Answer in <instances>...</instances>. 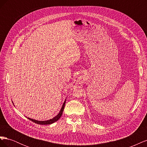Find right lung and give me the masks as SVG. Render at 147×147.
I'll return each mask as SVG.
<instances>
[{"label": "right lung", "mask_w": 147, "mask_h": 147, "mask_svg": "<svg viewBox=\"0 0 147 147\" xmlns=\"http://www.w3.org/2000/svg\"><path fill=\"white\" fill-rule=\"evenodd\" d=\"M65 101L66 100H65V101L64 102L63 105L62 106L61 109L60 110V112H59V113L57 114L56 117H55L53 118L50 119H48L47 120V121H38V120H35V119H33L32 118H28L29 119H30V121H33L35 123H37L38 124H43V125H45V124H51L52 123H54L55 122L57 121V120H58L62 116V115H63V110L64 109V107H65Z\"/></svg>", "instance_id": "obj_1"}]
</instances>
